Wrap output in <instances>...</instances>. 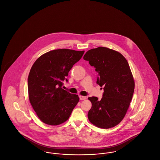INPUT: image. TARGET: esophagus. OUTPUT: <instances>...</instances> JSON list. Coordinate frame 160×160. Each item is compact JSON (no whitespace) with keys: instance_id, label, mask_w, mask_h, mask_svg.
Listing matches in <instances>:
<instances>
[{"instance_id":"esophagus-1","label":"esophagus","mask_w":160,"mask_h":160,"mask_svg":"<svg viewBox=\"0 0 160 160\" xmlns=\"http://www.w3.org/2000/svg\"><path fill=\"white\" fill-rule=\"evenodd\" d=\"M87 99V97L85 96H80V100H85Z\"/></svg>"}]
</instances>
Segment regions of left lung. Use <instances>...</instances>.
Here are the masks:
<instances>
[{
  "label": "left lung",
  "mask_w": 160,
  "mask_h": 160,
  "mask_svg": "<svg viewBox=\"0 0 160 160\" xmlns=\"http://www.w3.org/2000/svg\"><path fill=\"white\" fill-rule=\"evenodd\" d=\"M83 59L95 68L96 83L104 90L101 100L88 98L92 104L88 119L98 128H113L124 118L133 94L135 83L129 65L121 53L104 47L88 51Z\"/></svg>",
  "instance_id": "1"
}]
</instances>
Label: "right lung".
<instances>
[{"label": "right lung", "mask_w": 160, "mask_h": 160, "mask_svg": "<svg viewBox=\"0 0 160 160\" xmlns=\"http://www.w3.org/2000/svg\"><path fill=\"white\" fill-rule=\"evenodd\" d=\"M84 51L67 49L51 51L40 56L32 65L28 78L30 103L44 123L59 125L70 117L79 97L65 90L70 70L82 58Z\"/></svg>", "instance_id": "obj_1"}]
</instances>
